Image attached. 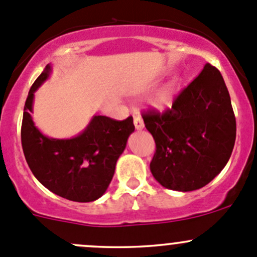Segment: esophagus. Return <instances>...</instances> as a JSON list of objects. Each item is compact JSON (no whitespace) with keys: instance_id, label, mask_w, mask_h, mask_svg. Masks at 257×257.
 I'll return each instance as SVG.
<instances>
[{"instance_id":"1","label":"esophagus","mask_w":257,"mask_h":257,"mask_svg":"<svg viewBox=\"0 0 257 257\" xmlns=\"http://www.w3.org/2000/svg\"><path fill=\"white\" fill-rule=\"evenodd\" d=\"M133 119H134V125H136L137 131H142V129L144 128V123H143V119H142L141 114L134 113Z\"/></svg>"}]
</instances>
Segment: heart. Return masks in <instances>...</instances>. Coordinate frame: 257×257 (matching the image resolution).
<instances>
[{"label":"heart","instance_id":"1","mask_svg":"<svg viewBox=\"0 0 257 257\" xmlns=\"http://www.w3.org/2000/svg\"><path fill=\"white\" fill-rule=\"evenodd\" d=\"M170 100H172V88L167 87L157 95V98L154 99V105L157 108L163 109V108H165L169 105Z\"/></svg>","mask_w":257,"mask_h":257}]
</instances>
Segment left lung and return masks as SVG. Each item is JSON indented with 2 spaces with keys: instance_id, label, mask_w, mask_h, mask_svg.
I'll list each match as a JSON object with an SVG mask.
<instances>
[{
  "instance_id": "1",
  "label": "left lung",
  "mask_w": 257,
  "mask_h": 257,
  "mask_svg": "<svg viewBox=\"0 0 257 257\" xmlns=\"http://www.w3.org/2000/svg\"><path fill=\"white\" fill-rule=\"evenodd\" d=\"M155 141L150 172L167 189L193 191L209 184L226 165L236 138L229 90L219 69L206 63L175 98L172 109L143 113Z\"/></svg>"
}]
</instances>
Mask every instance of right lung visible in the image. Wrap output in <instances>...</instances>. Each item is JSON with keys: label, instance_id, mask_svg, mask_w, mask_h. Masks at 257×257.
<instances>
[{"label": "right lung", "instance_id": "obj_1", "mask_svg": "<svg viewBox=\"0 0 257 257\" xmlns=\"http://www.w3.org/2000/svg\"><path fill=\"white\" fill-rule=\"evenodd\" d=\"M52 67L35 80L23 110L21 141L26 162L43 186L72 201L89 203L99 199L109 186L118 158L134 132L133 118L114 120L94 115L87 128L71 139L46 137L35 125V92L48 79Z\"/></svg>", "mask_w": 257, "mask_h": 257}]
</instances>
